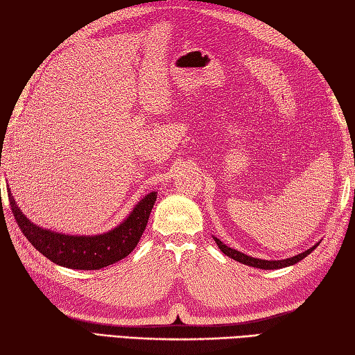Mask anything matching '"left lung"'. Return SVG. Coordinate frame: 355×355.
Instances as JSON below:
<instances>
[{
  "label": "left lung",
  "mask_w": 355,
  "mask_h": 355,
  "mask_svg": "<svg viewBox=\"0 0 355 355\" xmlns=\"http://www.w3.org/2000/svg\"><path fill=\"white\" fill-rule=\"evenodd\" d=\"M214 241H216V244L219 245V249L224 252L227 257H230V258H233V260H236V261L243 263V264H248V266H254V268H260V269H280V268H285V266H291V264L299 263L300 260H304V258L307 257L309 254H311V252H313L315 248L318 245V244L313 245V248H310L309 250L302 252V254L294 255L291 258H286V260H260V258L249 257V255L243 254V252L228 248V245H225L224 243L219 241L218 238H214Z\"/></svg>",
  "instance_id": "left-lung-1"
}]
</instances>
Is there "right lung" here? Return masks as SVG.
Instances as JSON below:
<instances>
[{
  "label": "right lung",
  "instance_id": "add662e5",
  "mask_svg": "<svg viewBox=\"0 0 355 355\" xmlns=\"http://www.w3.org/2000/svg\"><path fill=\"white\" fill-rule=\"evenodd\" d=\"M8 196L14 218L28 241L42 255L59 266L83 269V271H94V269L110 266L130 255L146 230L148 216L156 200V192H150L137 203L122 224L103 235L69 236L34 225L17 207L10 192H8Z\"/></svg>",
  "mask_w": 355,
  "mask_h": 355
}]
</instances>
